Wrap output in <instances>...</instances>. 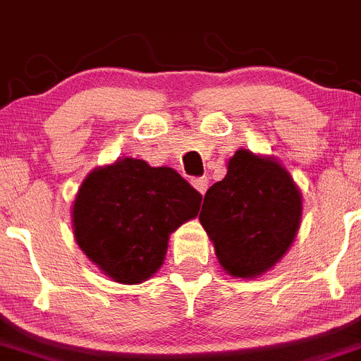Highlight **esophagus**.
Masks as SVG:
<instances>
[{"label": "esophagus", "instance_id": "34e87169", "mask_svg": "<svg viewBox=\"0 0 361 361\" xmlns=\"http://www.w3.org/2000/svg\"><path fill=\"white\" fill-rule=\"evenodd\" d=\"M190 183H192L194 188H196L197 192H201V194L207 192V188H209V180H207V178H204V176L192 178V181H190Z\"/></svg>", "mask_w": 361, "mask_h": 361}]
</instances>
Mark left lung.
<instances>
[{
  "label": "left lung",
  "mask_w": 361,
  "mask_h": 361,
  "mask_svg": "<svg viewBox=\"0 0 361 361\" xmlns=\"http://www.w3.org/2000/svg\"><path fill=\"white\" fill-rule=\"evenodd\" d=\"M302 200L290 173L271 158L237 151L228 173L207 190L200 221L221 266L233 277L264 274L288 252Z\"/></svg>",
  "instance_id": "obj_1"
}]
</instances>
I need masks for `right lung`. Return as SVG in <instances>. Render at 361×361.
Segmentation results:
<instances>
[{
    "instance_id": "right-lung-1",
    "label": "right lung",
    "mask_w": 361,
    "mask_h": 361,
    "mask_svg": "<svg viewBox=\"0 0 361 361\" xmlns=\"http://www.w3.org/2000/svg\"><path fill=\"white\" fill-rule=\"evenodd\" d=\"M201 197L173 169L122 158L80 185L71 212L77 245L113 281L138 284L157 274L169 235L197 216Z\"/></svg>"
}]
</instances>
